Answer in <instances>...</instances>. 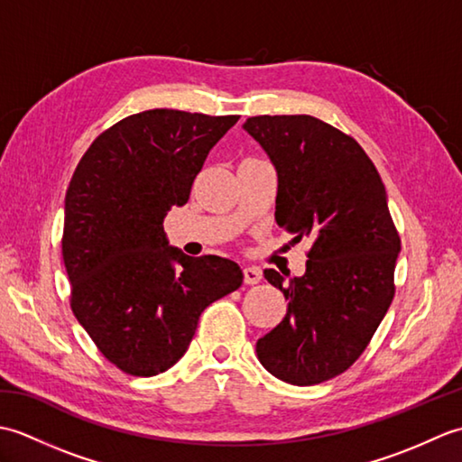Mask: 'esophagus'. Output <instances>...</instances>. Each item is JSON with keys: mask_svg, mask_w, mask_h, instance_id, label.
Segmentation results:
<instances>
[{"mask_svg": "<svg viewBox=\"0 0 462 462\" xmlns=\"http://www.w3.org/2000/svg\"><path fill=\"white\" fill-rule=\"evenodd\" d=\"M262 280V270L260 268H244V283H248V286H254V283H258Z\"/></svg>", "mask_w": 462, "mask_h": 462, "instance_id": "1", "label": "esophagus"}]
</instances>
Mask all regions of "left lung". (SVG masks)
I'll return each instance as SVG.
<instances>
[{"label":"left lung","mask_w":462,"mask_h":462,"mask_svg":"<svg viewBox=\"0 0 462 462\" xmlns=\"http://www.w3.org/2000/svg\"><path fill=\"white\" fill-rule=\"evenodd\" d=\"M278 171L276 222L310 238L306 273L263 270L288 311L256 343L262 365L291 385H318L349 369L395 296L399 232L385 186L353 136L310 115L244 123Z\"/></svg>","instance_id":"8db88e82"}]
</instances>
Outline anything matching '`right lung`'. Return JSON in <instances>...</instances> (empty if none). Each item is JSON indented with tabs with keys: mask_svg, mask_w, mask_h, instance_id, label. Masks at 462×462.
<instances>
[{
	"mask_svg": "<svg viewBox=\"0 0 462 462\" xmlns=\"http://www.w3.org/2000/svg\"><path fill=\"white\" fill-rule=\"evenodd\" d=\"M238 115L151 109L91 143L65 196L61 252L77 321L115 367H172L212 301L242 286L236 262L169 246L164 216L189 202L212 146Z\"/></svg>",
	"mask_w": 462,
	"mask_h": 462,
	"instance_id": "obj_1",
	"label": "right lung"
}]
</instances>
